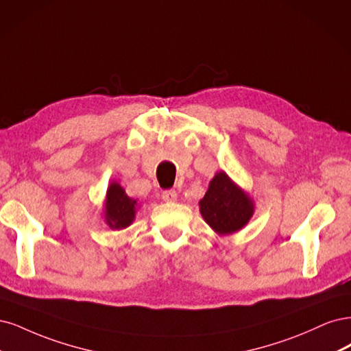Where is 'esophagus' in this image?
Instances as JSON below:
<instances>
[{
	"label": "esophagus",
	"mask_w": 351,
	"mask_h": 351,
	"mask_svg": "<svg viewBox=\"0 0 351 351\" xmlns=\"http://www.w3.org/2000/svg\"><path fill=\"white\" fill-rule=\"evenodd\" d=\"M162 198L166 202H175V201H178V194H176V191H172V189L165 191L162 194Z\"/></svg>",
	"instance_id": "1"
}]
</instances>
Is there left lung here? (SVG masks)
Listing matches in <instances>:
<instances>
[{
    "label": "left lung",
    "mask_w": 351,
    "mask_h": 351,
    "mask_svg": "<svg viewBox=\"0 0 351 351\" xmlns=\"http://www.w3.org/2000/svg\"><path fill=\"white\" fill-rule=\"evenodd\" d=\"M198 204L202 219L219 236L239 232L255 213V202L250 194L223 171L210 180Z\"/></svg>",
    "instance_id": "1"
}]
</instances>
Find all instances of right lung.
<instances>
[{
    "label": "right lung",
    "instance_id": "1",
    "mask_svg": "<svg viewBox=\"0 0 351 351\" xmlns=\"http://www.w3.org/2000/svg\"><path fill=\"white\" fill-rule=\"evenodd\" d=\"M138 210V202L127 195L117 180H112L106 189V195L104 201V216L105 223L112 230L127 229L135 220V214Z\"/></svg>",
    "mask_w": 351,
    "mask_h": 351
}]
</instances>
